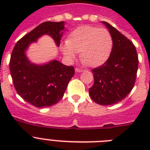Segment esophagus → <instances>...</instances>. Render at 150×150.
<instances>
[{
  "label": "esophagus",
  "mask_w": 150,
  "mask_h": 150,
  "mask_svg": "<svg viewBox=\"0 0 150 150\" xmlns=\"http://www.w3.org/2000/svg\"><path fill=\"white\" fill-rule=\"evenodd\" d=\"M75 71H76V72H78V73H81V72H83V70H82V69L76 68V69H75Z\"/></svg>",
  "instance_id": "1"
}]
</instances>
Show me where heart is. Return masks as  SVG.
<instances>
[{
    "label": "heart",
    "instance_id": "heart-1",
    "mask_svg": "<svg viewBox=\"0 0 150 150\" xmlns=\"http://www.w3.org/2000/svg\"><path fill=\"white\" fill-rule=\"evenodd\" d=\"M113 40L106 28L85 25L74 30L62 45V52L68 60L76 58V52L83 64L98 67L108 59L112 52Z\"/></svg>",
    "mask_w": 150,
    "mask_h": 150
}]
</instances>
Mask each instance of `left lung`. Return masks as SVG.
I'll return each instance as SVG.
<instances>
[{"label": "left lung", "instance_id": "8db88e82", "mask_svg": "<svg viewBox=\"0 0 150 150\" xmlns=\"http://www.w3.org/2000/svg\"><path fill=\"white\" fill-rule=\"evenodd\" d=\"M113 40L109 59L92 70L94 85L88 89L91 98L100 105H112L121 101L134 86L138 57L133 43L106 22H102Z\"/></svg>", "mask_w": 150, "mask_h": 150}]
</instances>
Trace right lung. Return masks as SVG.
Returning a JSON list of instances; mask_svg holds the SVG:
<instances>
[{"label":"right lung","instance_id":"right-lung-1","mask_svg":"<svg viewBox=\"0 0 150 150\" xmlns=\"http://www.w3.org/2000/svg\"><path fill=\"white\" fill-rule=\"evenodd\" d=\"M64 24V22L41 23L19 40L12 52L10 70L14 87L24 100L38 108L58 103L75 71L73 66L64 65L57 60L33 63L26 52L29 46L43 35L50 36L59 47L66 30Z\"/></svg>","mask_w":150,"mask_h":150}]
</instances>
